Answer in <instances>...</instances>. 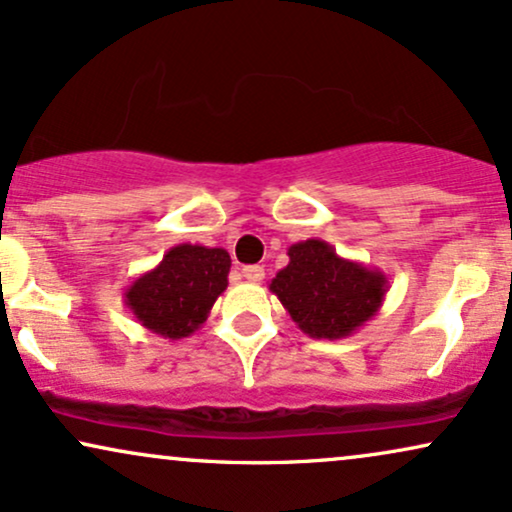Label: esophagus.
<instances>
[{
    "mask_svg": "<svg viewBox=\"0 0 512 512\" xmlns=\"http://www.w3.org/2000/svg\"><path fill=\"white\" fill-rule=\"evenodd\" d=\"M242 277H244V280H249V282H261L263 277H266V270H263L261 266H244Z\"/></svg>",
    "mask_w": 512,
    "mask_h": 512,
    "instance_id": "1",
    "label": "esophagus"
}]
</instances>
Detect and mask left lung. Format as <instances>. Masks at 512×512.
Here are the masks:
<instances>
[{
    "instance_id": "8db88e82",
    "label": "left lung",
    "mask_w": 512,
    "mask_h": 512,
    "mask_svg": "<svg viewBox=\"0 0 512 512\" xmlns=\"http://www.w3.org/2000/svg\"><path fill=\"white\" fill-rule=\"evenodd\" d=\"M287 256L268 289L308 337H351L382 308L389 289L382 270L342 258L323 239L296 242Z\"/></svg>"
}]
</instances>
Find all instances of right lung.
<instances>
[{
    "instance_id": "add662e5",
    "label": "right lung",
    "mask_w": 512,
    "mask_h": 512,
    "mask_svg": "<svg viewBox=\"0 0 512 512\" xmlns=\"http://www.w3.org/2000/svg\"><path fill=\"white\" fill-rule=\"evenodd\" d=\"M230 266V254L218 246L178 244L159 266L132 280L123 304L149 332L163 339L189 337L227 289Z\"/></svg>"
}]
</instances>
